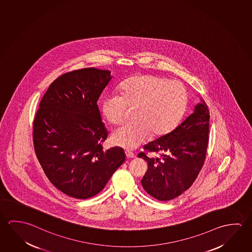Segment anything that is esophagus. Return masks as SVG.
Returning a JSON list of instances; mask_svg holds the SVG:
<instances>
[{
  "instance_id": "34e87169",
  "label": "esophagus",
  "mask_w": 252,
  "mask_h": 252,
  "mask_svg": "<svg viewBox=\"0 0 252 252\" xmlns=\"http://www.w3.org/2000/svg\"><path fill=\"white\" fill-rule=\"evenodd\" d=\"M126 157H127L128 159H131V158H134L135 155L130 151H126Z\"/></svg>"
}]
</instances>
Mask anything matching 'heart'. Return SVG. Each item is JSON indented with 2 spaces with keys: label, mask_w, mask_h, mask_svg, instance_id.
<instances>
[{
  "label": "heart",
  "mask_w": 252,
  "mask_h": 252,
  "mask_svg": "<svg viewBox=\"0 0 252 252\" xmlns=\"http://www.w3.org/2000/svg\"><path fill=\"white\" fill-rule=\"evenodd\" d=\"M120 95H108L102 102V112L113 126L124 122L127 108L135 109L136 122L124 125L112 133L113 144L134 149L149 135L163 136L177 126L188 103L186 87L178 81L154 74H137L120 84Z\"/></svg>",
  "instance_id": "b5f03b06"
}]
</instances>
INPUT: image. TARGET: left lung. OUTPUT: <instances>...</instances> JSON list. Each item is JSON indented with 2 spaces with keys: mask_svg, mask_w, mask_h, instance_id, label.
<instances>
[{
  "mask_svg": "<svg viewBox=\"0 0 252 252\" xmlns=\"http://www.w3.org/2000/svg\"><path fill=\"white\" fill-rule=\"evenodd\" d=\"M209 118L202 100L178 127L145 145V153L138 154L148 163L141 185L153 198L160 201L173 199L196 180L206 160Z\"/></svg>",
  "mask_w": 252,
  "mask_h": 252,
  "instance_id": "left-lung-1",
  "label": "left lung"
}]
</instances>
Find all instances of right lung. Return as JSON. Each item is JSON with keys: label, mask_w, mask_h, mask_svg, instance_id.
I'll list each match as a JSON object with an SVG mask.
<instances>
[{"label": "right lung", "mask_w": 252, "mask_h": 252, "mask_svg": "<svg viewBox=\"0 0 252 252\" xmlns=\"http://www.w3.org/2000/svg\"><path fill=\"white\" fill-rule=\"evenodd\" d=\"M110 74L87 67L62 74L51 83L34 119L37 160L50 182L72 198L99 193L126 160L120 147L103 149L108 132L96 102Z\"/></svg>", "instance_id": "obj_1"}]
</instances>
